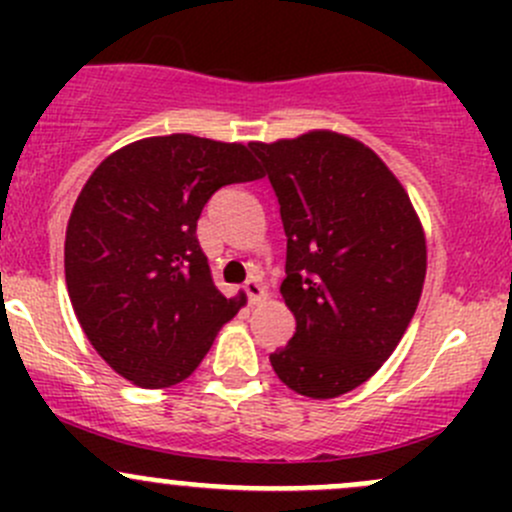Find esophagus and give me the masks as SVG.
Returning a JSON list of instances; mask_svg holds the SVG:
<instances>
[{"label":"esophagus","mask_w":512,"mask_h":512,"mask_svg":"<svg viewBox=\"0 0 512 512\" xmlns=\"http://www.w3.org/2000/svg\"><path fill=\"white\" fill-rule=\"evenodd\" d=\"M245 294H247V299H250V304H260L262 299L267 297V289H265V285H262L260 280H255V277H252V280H247L245 282Z\"/></svg>","instance_id":"34e87169"}]
</instances>
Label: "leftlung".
Instances as JSON below:
<instances>
[{"label":"left lung","mask_w":512,"mask_h":512,"mask_svg":"<svg viewBox=\"0 0 512 512\" xmlns=\"http://www.w3.org/2000/svg\"><path fill=\"white\" fill-rule=\"evenodd\" d=\"M287 235L280 292L297 319L272 369L297 394L334 399L381 369L426 280V237L404 185L371 148L332 131L250 143Z\"/></svg>","instance_id":"8db88e82"}]
</instances>
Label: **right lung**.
I'll list each match as a JSON object with an SVG mask.
<instances>
[{
    "mask_svg": "<svg viewBox=\"0 0 512 512\" xmlns=\"http://www.w3.org/2000/svg\"><path fill=\"white\" fill-rule=\"evenodd\" d=\"M262 178L242 143L173 133L111 153L71 210L64 270L81 329L143 389L188 379L245 304L215 287L198 218L215 190Z\"/></svg>",
    "mask_w": 512,
    "mask_h": 512,
    "instance_id": "add662e5",
    "label": "right lung"
}]
</instances>
